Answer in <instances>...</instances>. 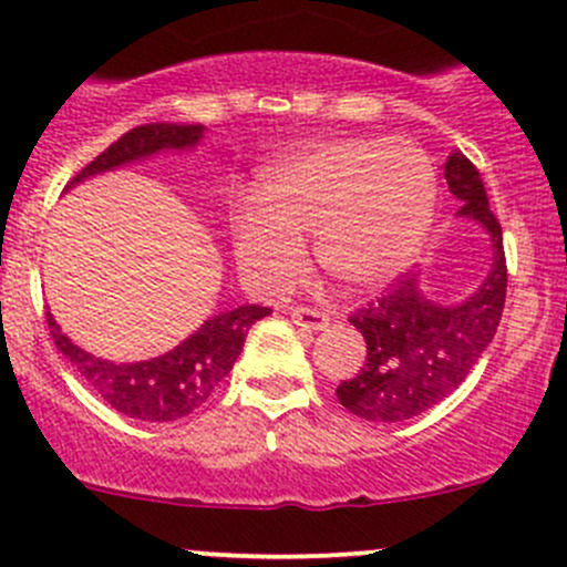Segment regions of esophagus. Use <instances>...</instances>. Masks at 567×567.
<instances>
[{"label": "esophagus", "instance_id": "esophagus-1", "mask_svg": "<svg viewBox=\"0 0 567 567\" xmlns=\"http://www.w3.org/2000/svg\"><path fill=\"white\" fill-rule=\"evenodd\" d=\"M291 319H295V324L308 327V330H324V327H330V316L319 308H291Z\"/></svg>", "mask_w": 567, "mask_h": 567}]
</instances>
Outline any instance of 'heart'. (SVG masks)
Masks as SVG:
<instances>
[{
  "label": "heart",
  "instance_id": "heart-1",
  "mask_svg": "<svg viewBox=\"0 0 567 567\" xmlns=\"http://www.w3.org/2000/svg\"><path fill=\"white\" fill-rule=\"evenodd\" d=\"M435 169L413 145L332 140L278 164L235 213V257L265 291L306 272V248L346 291L381 289L411 265L435 213Z\"/></svg>",
  "mask_w": 567,
  "mask_h": 567
}]
</instances>
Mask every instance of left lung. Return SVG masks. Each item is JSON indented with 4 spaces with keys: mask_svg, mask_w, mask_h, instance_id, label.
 Segmentation results:
<instances>
[{
    "mask_svg": "<svg viewBox=\"0 0 567 567\" xmlns=\"http://www.w3.org/2000/svg\"><path fill=\"white\" fill-rule=\"evenodd\" d=\"M449 192L462 203L456 216L481 224L492 243L484 284L456 306H437L419 291L416 276L398 284L351 313L368 343L362 370L338 386L340 405L368 422H405L430 411L460 386L495 338L505 306L503 229L489 210L484 181L465 154L449 156Z\"/></svg>",
    "mask_w": 567,
    "mask_h": 567,
    "instance_id": "left-lung-1",
    "label": "left lung"
}]
</instances>
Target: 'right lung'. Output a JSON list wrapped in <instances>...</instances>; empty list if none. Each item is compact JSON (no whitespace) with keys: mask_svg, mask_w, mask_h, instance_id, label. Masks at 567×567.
Returning <instances> with one entry per match:
<instances>
[{"mask_svg":"<svg viewBox=\"0 0 567 567\" xmlns=\"http://www.w3.org/2000/svg\"><path fill=\"white\" fill-rule=\"evenodd\" d=\"M203 132V124L135 126L115 140L111 148L102 151L94 162H89L66 186L81 184L91 175L107 173L121 164L148 159L159 151L194 148ZM267 313L270 308L261 306L227 310V313H218L205 321L197 332L188 334L184 343L175 346L167 354L130 364H115L83 351L59 330L51 310H48V327H51L59 351L70 359L72 368L107 405L118 413H126L130 419H140V422H175L203 405L213 389L227 379L251 324H257Z\"/></svg>","mask_w":567,"mask_h":567,"instance_id":"obj_1","label":"right lung"}]
</instances>
